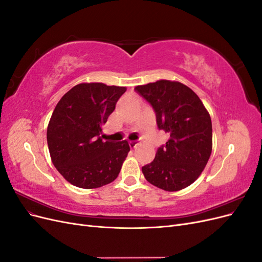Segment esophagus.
<instances>
[{
    "label": "esophagus",
    "mask_w": 262,
    "mask_h": 262,
    "mask_svg": "<svg viewBox=\"0 0 262 262\" xmlns=\"http://www.w3.org/2000/svg\"><path fill=\"white\" fill-rule=\"evenodd\" d=\"M139 144H140V143H139V142H137V141H131V142H130V146H131L132 148H136Z\"/></svg>",
    "instance_id": "esophagus-1"
}]
</instances>
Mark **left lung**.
Segmentation results:
<instances>
[{"mask_svg":"<svg viewBox=\"0 0 262 262\" xmlns=\"http://www.w3.org/2000/svg\"><path fill=\"white\" fill-rule=\"evenodd\" d=\"M149 102L160 130L169 134L154 161L142 167L145 179L166 191H178L201 175L212 152L211 118L198 95L179 82L161 80L137 86Z\"/></svg>","mask_w":262,"mask_h":262,"instance_id":"obj_1","label":"left lung"}]
</instances>
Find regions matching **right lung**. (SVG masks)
Returning a JSON list of instances; mask_svg holds the SVG:
<instances>
[{
	"label": "right lung",
	"mask_w": 262,
	"mask_h": 262,
	"mask_svg": "<svg viewBox=\"0 0 262 262\" xmlns=\"http://www.w3.org/2000/svg\"><path fill=\"white\" fill-rule=\"evenodd\" d=\"M125 87L82 83L64 94L47 129L52 163L70 184L94 189L114 181L130 150L128 141H102L107 122Z\"/></svg>",
	"instance_id": "add662e5"
}]
</instances>
